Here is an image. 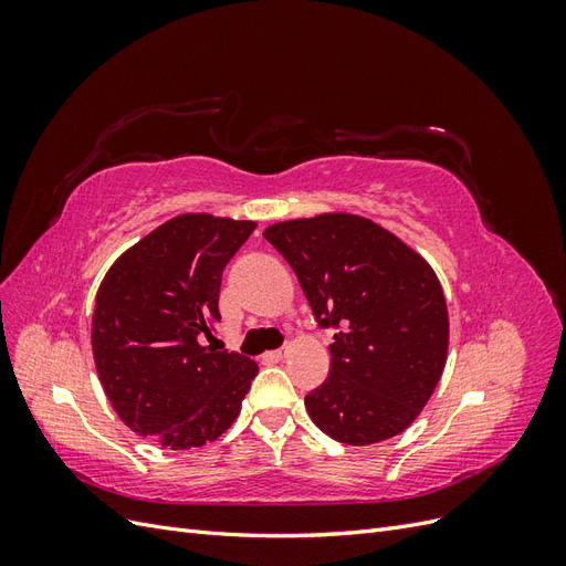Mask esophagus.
I'll use <instances>...</instances> for the list:
<instances>
[{"instance_id": "34e87169", "label": "esophagus", "mask_w": 566, "mask_h": 566, "mask_svg": "<svg viewBox=\"0 0 566 566\" xmlns=\"http://www.w3.org/2000/svg\"><path fill=\"white\" fill-rule=\"evenodd\" d=\"M290 354V347L287 345H283L281 349H273V352H269V358H276V361H281V358H285Z\"/></svg>"}]
</instances>
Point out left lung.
<instances>
[{
  "label": "left lung",
  "instance_id": "8db88e82",
  "mask_svg": "<svg viewBox=\"0 0 566 566\" xmlns=\"http://www.w3.org/2000/svg\"><path fill=\"white\" fill-rule=\"evenodd\" d=\"M264 238L335 331L328 378L304 397L318 430L349 447L403 432L447 364V300L430 264L356 214L281 221Z\"/></svg>",
  "mask_w": 566,
  "mask_h": 566
}]
</instances>
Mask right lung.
Listing matches in <instances>:
<instances>
[{
	"label": "right lung",
	"instance_id": "1",
	"mask_svg": "<svg viewBox=\"0 0 566 566\" xmlns=\"http://www.w3.org/2000/svg\"><path fill=\"white\" fill-rule=\"evenodd\" d=\"M252 231L254 221L181 214L106 273L92 323L94 361L132 432L184 451L214 441L241 413L256 364L214 347L212 323L221 318V273Z\"/></svg>",
	"mask_w": 566,
	"mask_h": 566
}]
</instances>
